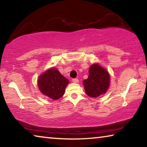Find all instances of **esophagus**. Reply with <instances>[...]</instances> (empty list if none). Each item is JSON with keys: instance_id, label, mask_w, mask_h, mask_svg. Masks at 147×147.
<instances>
[{"instance_id": "34e87169", "label": "esophagus", "mask_w": 147, "mask_h": 147, "mask_svg": "<svg viewBox=\"0 0 147 147\" xmlns=\"http://www.w3.org/2000/svg\"><path fill=\"white\" fill-rule=\"evenodd\" d=\"M72 81H73V82H74V83H78V82H79L78 80L76 78H73V80H72Z\"/></svg>"}]
</instances>
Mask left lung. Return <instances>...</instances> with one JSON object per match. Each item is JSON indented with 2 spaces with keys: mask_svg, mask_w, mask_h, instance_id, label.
<instances>
[{
  "mask_svg": "<svg viewBox=\"0 0 147 147\" xmlns=\"http://www.w3.org/2000/svg\"><path fill=\"white\" fill-rule=\"evenodd\" d=\"M83 84L86 93L92 98L105 94L110 84V76L108 71L98 63L91 65L89 69L88 78Z\"/></svg>",
  "mask_w": 147,
  "mask_h": 147,
  "instance_id": "1",
  "label": "left lung"
}]
</instances>
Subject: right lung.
I'll use <instances>...</instances> for the list:
<instances>
[{
    "label": "right lung",
    "mask_w": 147,
    "mask_h": 147,
    "mask_svg": "<svg viewBox=\"0 0 147 147\" xmlns=\"http://www.w3.org/2000/svg\"><path fill=\"white\" fill-rule=\"evenodd\" d=\"M69 83V80L54 67L47 69L38 80V86L41 93L53 100L60 98L63 95Z\"/></svg>",
    "instance_id": "obj_1"
}]
</instances>
